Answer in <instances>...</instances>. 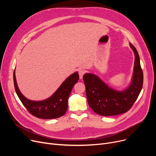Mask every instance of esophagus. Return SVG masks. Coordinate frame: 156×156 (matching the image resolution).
Returning <instances> with one entry per match:
<instances>
[{
  "label": "esophagus",
  "mask_w": 156,
  "mask_h": 156,
  "mask_svg": "<svg viewBox=\"0 0 156 156\" xmlns=\"http://www.w3.org/2000/svg\"><path fill=\"white\" fill-rule=\"evenodd\" d=\"M85 72H86V71L85 69H80L79 70L78 73H79V76H80V79H82L83 76L84 74L85 73Z\"/></svg>",
  "instance_id": "1"
}]
</instances>
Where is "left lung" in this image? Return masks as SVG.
I'll return each instance as SVG.
<instances>
[{"instance_id": "left-lung-1", "label": "left lung", "mask_w": 156, "mask_h": 156, "mask_svg": "<svg viewBox=\"0 0 156 156\" xmlns=\"http://www.w3.org/2000/svg\"><path fill=\"white\" fill-rule=\"evenodd\" d=\"M135 54V66L132 83L120 92L109 88L99 77L86 73L83 79L90 107L97 114L104 116L118 115L126 112L137 99L143 87L144 75L140 57L135 47L130 44Z\"/></svg>"}]
</instances>
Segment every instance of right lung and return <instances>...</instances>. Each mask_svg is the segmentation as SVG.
<instances>
[{
	"label": "right lung",
	"instance_id": "obj_1",
	"mask_svg": "<svg viewBox=\"0 0 156 156\" xmlns=\"http://www.w3.org/2000/svg\"><path fill=\"white\" fill-rule=\"evenodd\" d=\"M13 79L16 92L28 111L38 118L51 119L59 118L66 112L69 96L73 86L79 80V75L78 72L72 74L51 97L42 101H32L24 97L16 83L14 71Z\"/></svg>",
	"mask_w": 156,
	"mask_h": 156
}]
</instances>
